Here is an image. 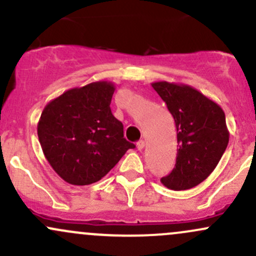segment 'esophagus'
Returning a JSON list of instances; mask_svg holds the SVG:
<instances>
[{"mask_svg": "<svg viewBox=\"0 0 256 256\" xmlns=\"http://www.w3.org/2000/svg\"><path fill=\"white\" fill-rule=\"evenodd\" d=\"M137 150H143V148H144V141H142V140H141V141H138V142H137Z\"/></svg>", "mask_w": 256, "mask_h": 256, "instance_id": "obj_1", "label": "esophagus"}]
</instances>
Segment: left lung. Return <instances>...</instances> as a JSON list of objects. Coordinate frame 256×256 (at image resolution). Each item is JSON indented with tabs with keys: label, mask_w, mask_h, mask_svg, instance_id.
Here are the masks:
<instances>
[{
	"label": "left lung",
	"mask_w": 256,
	"mask_h": 256,
	"mask_svg": "<svg viewBox=\"0 0 256 256\" xmlns=\"http://www.w3.org/2000/svg\"><path fill=\"white\" fill-rule=\"evenodd\" d=\"M152 87L166 103L178 131L175 168L160 182L174 190L198 186L214 171L228 144L224 112L190 85L156 81Z\"/></svg>",
	"instance_id": "1"
}]
</instances>
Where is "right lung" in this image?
I'll return each instance as SVG.
<instances>
[{"mask_svg": "<svg viewBox=\"0 0 256 256\" xmlns=\"http://www.w3.org/2000/svg\"><path fill=\"white\" fill-rule=\"evenodd\" d=\"M115 85L96 81L74 87L47 103L38 122L44 158L57 175L75 186L104 178L134 144L110 110Z\"/></svg>", "mask_w": 256, "mask_h": 256, "instance_id": "add662e5", "label": "right lung"}]
</instances>
